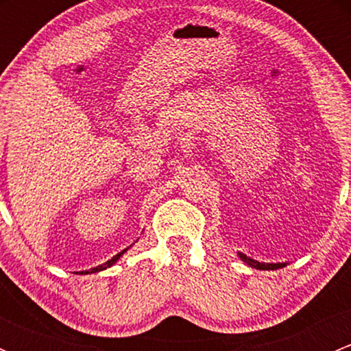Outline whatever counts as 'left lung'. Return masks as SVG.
<instances>
[{
	"label": "left lung",
	"mask_w": 351,
	"mask_h": 351,
	"mask_svg": "<svg viewBox=\"0 0 351 351\" xmlns=\"http://www.w3.org/2000/svg\"><path fill=\"white\" fill-rule=\"evenodd\" d=\"M238 256L241 258L246 265H250L251 268H256V270H278V268L287 267V263H263V261H256L253 258L246 256L244 253H238Z\"/></svg>",
	"instance_id": "1"
}]
</instances>
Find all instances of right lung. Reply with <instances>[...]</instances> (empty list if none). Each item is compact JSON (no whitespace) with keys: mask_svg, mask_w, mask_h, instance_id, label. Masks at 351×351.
I'll use <instances>...</instances> for the list:
<instances>
[{"mask_svg":"<svg viewBox=\"0 0 351 351\" xmlns=\"http://www.w3.org/2000/svg\"><path fill=\"white\" fill-rule=\"evenodd\" d=\"M127 250H129V247H125V250H123V251H120V253H119V254H115V256H113V258H112V260H108V261H107V263H104V265H98V267H97V268H91V270H90V271H91V274H95V271H101V270H105V268H110V267H112V265H113V263H117V260H119V258H120V256H122V254H123V253H125V251H127ZM90 271H86V274H90Z\"/></svg>","mask_w":351,"mask_h":351,"instance_id":"1","label":"right lung"}]
</instances>
